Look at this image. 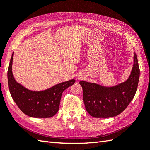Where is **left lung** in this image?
<instances>
[{"mask_svg": "<svg viewBox=\"0 0 150 150\" xmlns=\"http://www.w3.org/2000/svg\"><path fill=\"white\" fill-rule=\"evenodd\" d=\"M140 69L136 54L131 75L125 82L112 88L80 81L83 90L86 110L95 118L117 116L126 109L134 97L137 89Z\"/></svg>", "mask_w": 150, "mask_h": 150, "instance_id": "obj_1", "label": "left lung"}]
</instances>
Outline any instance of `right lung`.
I'll return each mask as SVG.
<instances>
[{
    "label": "right lung",
    "mask_w": 150,
    "mask_h": 150,
    "mask_svg": "<svg viewBox=\"0 0 150 150\" xmlns=\"http://www.w3.org/2000/svg\"><path fill=\"white\" fill-rule=\"evenodd\" d=\"M12 54L8 70L9 90L13 99L22 112L35 118H50L59 111L62 92L75 83L74 79L54 86L42 91L28 90L15 81L12 74Z\"/></svg>",
    "instance_id": "add662e5"
}]
</instances>
